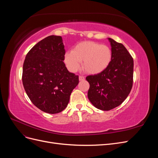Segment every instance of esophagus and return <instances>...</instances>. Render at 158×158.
Returning a JSON list of instances; mask_svg holds the SVG:
<instances>
[{"mask_svg": "<svg viewBox=\"0 0 158 158\" xmlns=\"http://www.w3.org/2000/svg\"><path fill=\"white\" fill-rule=\"evenodd\" d=\"M85 80L84 76H79V80H80V81H83V80Z\"/></svg>", "mask_w": 158, "mask_h": 158, "instance_id": "obj_1", "label": "esophagus"}]
</instances>
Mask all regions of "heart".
<instances>
[{
    "mask_svg": "<svg viewBox=\"0 0 158 158\" xmlns=\"http://www.w3.org/2000/svg\"><path fill=\"white\" fill-rule=\"evenodd\" d=\"M112 59V52L107 45L93 41L76 45L72 51L64 54V63L68 69L75 73L82 61L84 70L90 74H97L106 70Z\"/></svg>",
    "mask_w": 158,
    "mask_h": 158,
    "instance_id": "b5f03b06",
    "label": "heart"
}]
</instances>
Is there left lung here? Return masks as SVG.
Returning a JSON list of instances; mask_svg holds the SVG:
<instances>
[{
    "instance_id": "left-lung-1",
    "label": "left lung",
    "mask_w": 158,
    "mask_h": 158,
    "mask_svg": "<svg viewBox=\"0 0 158 158\" xmlns=\"http://www.w3.org/2000/svg\"><path fill=\"white\" fill-rule=\"evenodd\" d=\"M108 40L111 46V63L102 73L86 77L89 102L102 111L120 106L130 94L133 83L132 57L122 44L111 38Z\"/></svg>"
}]
</instances>
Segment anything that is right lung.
Here are the masks:
<instances>
[{"label": "right lung", "instance_id": "obj_1", "mask_svg": "<svg viewBox=\"0 0 158 158\" xmlns=\"http://www.w3.org/2000/svg\"><path fill=\"white\" fill-rule=\"evenodd\" d=\"M64 54L62 37L50 35L32 47L23 63L22 82L27 96L47 113L63 111L79 82L78 76L66 69Z\"/></svg>", "mask_w": 158, "mask_h": 158}]
</instances>
